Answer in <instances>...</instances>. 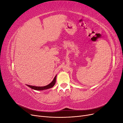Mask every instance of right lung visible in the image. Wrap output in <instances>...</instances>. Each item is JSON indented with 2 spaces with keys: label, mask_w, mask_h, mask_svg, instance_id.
<instances>
[{
  "label": "right lung",
  "mask_w": 123,
  "mask_h": 123,
  "mask_svg": "<svg viewBox=\"0 0 123 123\" xmlns=\"http://www.w3.org/2000/svg\"><path fill=\"white\" fill-rule=\"evenodd\" d=\"M56 75L53 80H52V82L49 84V85H48L46 86H43V87H36V86H30V85H28L27 86L28 87H29L30 88H31L32 89H34V90H45V89H50L52 87H53L54 86V85H55V83H56Z\"/></svg>",
  "instance_id": "obj_1"
}]
</instances>
